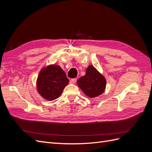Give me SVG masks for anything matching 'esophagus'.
<instances>
[{
	"label": "esophagus",
	"mask_w": 152,
	"mask_h": 152,
	"mask_svg": "<svg viewBox=\"0 0 152 152\" xmlns=\"http://www.w3.org/2000/svg\"><path fill=\"white\" fill-rule=\"evenodd\" d=\"M77 82V79H72L71 80H70V82L71 83H73V84H74V83H75V82Z\"/></svg>",
	"instance_id": "34e87169"
}]
</instances>
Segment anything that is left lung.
Returning <instances> with one entry per match:
<instances>
[{
	"instance_id": "obj_1",
	"label": "left lung",
	"mask_w": 152,
	"mask_h": 152,
	"mask_svg": "<svg viewBox=\"0 0 152 152\" xmlns=\"http://www.w3.org/2000/svg\"><path fill=\"white\" fill-rule=\"evenodd\" d=\"M106 84L105 78L92 65L87 68L86 75L77 81L78 86L90 98H95L102 94L105 89Z\"/></svg>"
}]
</instances>
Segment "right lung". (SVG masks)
Wrapping results in <instances>:
<instances>
[{
    "instance_id": "add662e5",
    "label": "right lung",
    "mask_w": 152,
    "mask_h": 152,
    "mask_svg": "<svg viewBox=\"0 0 152 152\" xmlns=\"http://www.w3.org/2000/svg\"><path fill=\"white\" fill-rule=\"evenodd\" d=\"M69 80L62 68L56 65L43 68L40 72L37 87L44 99L53 101L61 95Z\"/></svg>"
}]
</instances>
